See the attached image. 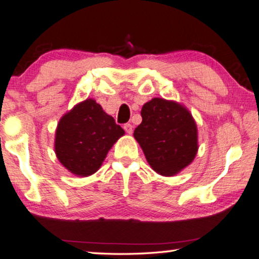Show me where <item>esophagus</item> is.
Wrapping results in <instances>:
<instances>
[{"mask_svg":"<svg viewBox=\"0 0 259 259\" xmlns=\"http://www.w3.org/2000/svg\"><path fill=\"white\" fill-rule=\"evenodd\" d=\"M123 128H124L126 134H129V135L133 134V125H131L130 123H125V124L123 125Z\"/></svg>","mask_w":259,"mask_h":259,"instance_id":"obj_1","label":"esophagus"}]
</instances>
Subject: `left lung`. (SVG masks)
Here are the masks:
<instances>
[{
    "label": "left lung",
    "instance_id": "1",
    "mask_svg": "<svg viewBox=\"0 0 259 259\" xmlns=\"http://www.w3.org/2000/svg\"><path fill=\"white\" fill-rule=\"evenodd\" d=\"M141 115L134 137L152 169L172 177L188 166L198 152V129L190 111L178 102L154 98Z\"/></svg>",
    "mask_w": 259,
    "mask_h": 259
}]
</instances>
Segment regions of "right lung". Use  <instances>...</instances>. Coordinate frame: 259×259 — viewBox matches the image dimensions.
<instances>
[{"label": "right lung", "instance_id": "add662e5", "mask_svg": "<svg viewBox=\"0 0 259 259\" xmlns=\"http://www.w3.org/2000/svg\"><path fill=\"white\" fill-rule=\"evenodd\" d=\"M124 130L95 100L87 99L64 115L58 123L55 151L64 167L88 177L101 166L107 153Z\"/></svg>", "mask_w": 259, "mask_h": 259}]
</instances>
